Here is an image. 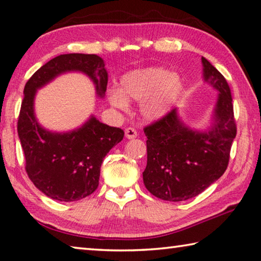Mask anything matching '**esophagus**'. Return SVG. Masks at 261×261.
Returning a JSON list of instances; mask_svg holds the SVG:
<instances>
[{
	"mask_svg": "<svg viewBox=\"0 0 261 261\" xmlns=\"http://www.w3.org/2000/svg\"><path fill=\"white\" fill-rule=\"evenodd\" d=\"M138 136L137 131H136L134 127H127V129H125V137L127 139H134Z\"/></svg>",
	"mask_w": 261,
	"mask_h": 261,
	"instance_id": "esophagus-1",
	"label": "esophagus"
}]
</instances>
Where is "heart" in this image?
Masks as SVG:
<instances>
[{
    "label": "heart",
    "instance_id": "heart-1",
    "mask_svg": "<svg viewBox=\"0 0 261 261\" xmlns=\"http://www.w3.org/2000/svg\"><path fill=\"white\" fill-rule=\"evenodd\" d=\"M119 84V89L109 90L110 105L126 110L127 101L140 102V114L147 121H158L171 113L184 93V81L179 74L156 66L127 72Z\"/></svg>",
    "mask_w": 261,
    "mask_h": 261
}]
</instances>
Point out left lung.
Returning <instances> with one entry per match:
<instances>
[{
    "label": "left lung",
    "mask_w": 261,
    "mask_h": 261,
    "mask_svg": "<svg viewBox=\"0 0 261 261\" xmlns=\"http://www.w3.org/2000/svg\"><path fill=\"white\" fill-rule=\"evenodd\" d=\"M202 65L204 81L218 92L213 125L206 131L190 129L173 109L144 127L147 137L144 185L161 200L180 202L197 196L220 179L229 164L237 134L230 87L203 57Z\"/></svg>",
    "instance_id": "1"
}]
</instances>
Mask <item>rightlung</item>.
I'll return each instance as SVG.
<instances>
[{
	"label": "right lung",
	"instance_id": "1",
	"mask_svg": "<svg viewBox=\"0 0 261 261\" xmlns=\"http://www.w3.org/2000/svg\"><path fill=\"white\" fill-rule=\"evenodd\" d=\"M66 72H81L94 82L103 97L108 85L105 61L96 55L69 53L53 58L32 75L24 87L17 131L30 180L45 195L72 202L96 190L103 158L124 137L119 127L109 126L92 116L84 125L68 132H52L37 122V89Z\"/></svg>",
	"mask_w": 261,
	"mask_h": 261
}]
</instances>
